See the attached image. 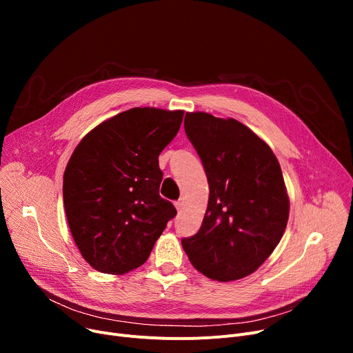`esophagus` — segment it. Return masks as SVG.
I'll list each match as a JSON object with an SVG mask.
<instances>
[{
  "label": "esophagus",
  "instance_id": "1",
  "mask_svg": "<svg viewBox=\"0 0 353 353\" xmlns=\"http://www.w3.org/2000/svg\"><path fill=\"white\" fill-rule=\"evenodd\" d=\"M174 206H176V209H177L179 212H181V210H183V208H184V200H183V199L177 200V201L174 203Z\"/></svg>",
  "mask_w": 353,
  "mask_h": 353
}]
</instances>
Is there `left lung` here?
I'll return each instance as SVG.
<instances>
[{
	"label": "left lung",
	"mask_w": 353,
	"mask_h": 353,
	"mask_svg": "<svg viewBox=\"0 0 353 353\" xmlns=\"http://www.w3.org/2000/svg\"><path fill=\"white\" fill-rule=\"evenodd\" d=\"M184 130L205 167L209 203L199 232L181 240L192 265L219 282L259 269L285 233L289 197L272 148L234 119L186 113Z\"/></svg>",
	"instance_id": "8db88e82"
}]
</instances>
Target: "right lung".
<instances>
[{
	"instance_id": "right-lung-1",
	"label": "right lung",
	"mask_w": 353,
	"mask_h": 353,
	"mask_svg": "<svg viewBox=\"0 0 353 353\" xmlns=\"http://www.w3.org/2000/svg\"><path fill=\"white\" fill-rule=\"evenodd\" d=\"M183 111L134 107L84 136L64 172L67 221L81 256L99 272L141 266L177 212L159 194V154L177 134Z\"/></svg>"
}]
</instances>
